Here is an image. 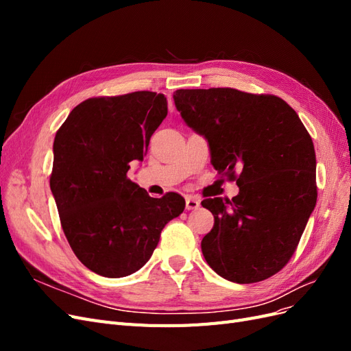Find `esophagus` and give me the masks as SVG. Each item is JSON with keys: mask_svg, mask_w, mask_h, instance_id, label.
<instances>
[{"mask_svg": "<svg viewBox=\"0 0 351 351\" xmlns=\"http://www.w3.org/2000/svg\"><path fill=\"white\" fill-rule=\"evenodd\" d=\"M200 206V200L199 199H196V197H192V196H189V197H186V209H197Z\"/></svg>", "mask_w": 351, "mask_h": 351, "instance_id": "esophagus-1", "label": "esophagus"}]
</instances>
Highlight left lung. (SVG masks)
<instances>
[{
  "mask_svg": "<svg viewBox=\"0 0 351 351\" xmlns=\"http://www.w3.org/2000/svg\"><path fill=\"white\" fill-rule=\"evenodd\" d=\"M176 107L205 136L210 164L236 182L237 196L202 200L214 227L202 253L222 278L267 280L294 254L316 205L312 137L284 99L232 88L178 89Z\"/></svg>",
  "mask_w": 351,
  "mask_h": 351,
  "instance_id": "obj_1",
  "label": "left lung"
}]
</instances>
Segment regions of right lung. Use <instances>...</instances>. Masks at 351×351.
Returning <instances> with one entry per match:
<instances>
[{
	"mask_svg": "<svg viewBox=\"0 0 351 351\" xmlns=\"http://www.w3.org/2000/svg\"><path fill=\"white\" fill-rule=\"evenodd\" d=\"M167 112L164 95L149 90L89 98L56 134L49 186L61 227L77 259L102 277L139 271L184 210L183 196L151 197L127 177Z\"/></svg>",
	"mask_w": 351,
	"mask_h": 351,
	"instance_id": "obj_1",
	"label": "right lung"
}]
</instances>
